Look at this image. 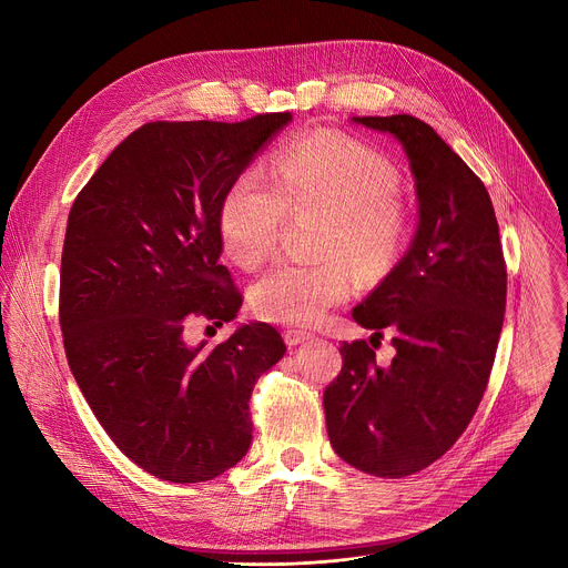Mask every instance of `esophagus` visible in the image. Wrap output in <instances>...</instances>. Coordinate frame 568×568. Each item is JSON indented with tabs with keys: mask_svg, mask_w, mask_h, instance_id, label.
Returning a JSON list of instances; mask_svg holds the SVG:
<instances>
[{
	"mask_svg": "<svg viewBox=\"0 0 568 568\" xmlns=\"http://www.w3.org/2000/svg\"><path fill=\"white\" fill-rule=\"evenodd\" d=\"M285 343L290 345V347H294V345H302V343H306V341H311V334L308 332H304V329H285Z\"/></svg>",
	"mask_w": 568,
	"mask_h": 568,
	"instance_id": "34e87169",
	"label": "esophagus"
}]
</instances>
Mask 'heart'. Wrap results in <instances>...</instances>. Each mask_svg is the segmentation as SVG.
<instances>
[{"label": "heart", "instance_id": "obj_1", "mask_svg": "<svg viewBox=\"0 0 568 568\" xmlns=\"http://www.w3.org/2000/svg\"><path fill=\"white\" fill-rule=\"evenodd\" d=\"M400 174L375 149L338 133H311L287 144L272 176L248 168L230 184L219 212L227 253L246 268L278 248L290 214H322L317 251L308 262H278L255 283V311L283 324H315L343 304L349 257L362 272H379L400 246Z\"/></svg>", "mask_w": 568, "mask_h": 568}]
</instances>
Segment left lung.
<instances>
[{"mask_svg":"<svg viewBox=\"0 0 568 568\" xmlns=\"http://www.w3.org/2000/svg\"><path fill=\"white\" fill-rule=\"evenodd\" d=\"M354 122L403 144L419 230L352 311L373 336L394 334L392 366L379 368L366 341L341 345L343 368L324 389L326 433L352 467L403 479L449 452L484 398L506 308V262L484 182L433 126L412 114Z\"/></svg>","mask_w":568,"mask_h":568,"instance_id":"left-lung-1","label":"left lung"}]
</instances>
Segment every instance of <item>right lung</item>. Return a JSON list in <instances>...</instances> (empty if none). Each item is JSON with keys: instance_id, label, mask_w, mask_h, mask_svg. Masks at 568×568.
I'll return each mask as SVG.
<instances>
[{"instance_id": "right-lung-1", "label": "right lung", "mask_w": 568, "mask_h": 568, "mask_svg": "<svg viewBox=\"0 0 568 568\" xmlns=\"http://www.w3.org/2000/svg\"><path fill=\"white\" fill-rule=\"evenodd\" d=\"M287 122L292 112L149 122L71 206L59 274L67 359L119 452L161 481H212L246 456L253 386L287 349L264 322L216 347L189 343L195 326L242 308L219 262L221 202Z\"/></svg>"}]
</instances>
